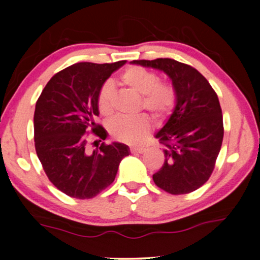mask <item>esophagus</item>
I'll return each mask as SVG.
<instances>
[{
    "label": "esophagus",
    "instance_id": "34e87169",
    "mask_svg": "<svg viewBox=\"0 0 260 260\" xmlns=\"http://www.w3.org/2000/svg\"><path fill=\"white\" fill-rule=\"evenodd\" d=\"M130 151L133 152V154H143L145 151V148H131Z\"/></svg>",
    "mask_w": 260,
    "mask_h": 260
}]
</instances>
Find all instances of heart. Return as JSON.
I'll return each mask as SVG.
<instances>
[{
  "instance_id": "heart-1",
  "label": "heart",
  "mask_w": 260,
  "mask_h": 260,
  "mask_svg": "<svg viewBox=\"0 0 260 260\" xmlns=\"http://www.w3.org/2000/svg\"><path fill=\"white\" fill-rule=\"evenodd\" d=\"M122 86L142 94L141 109L147 110L156 120L168 117L175 109L177 92L170 81L159 80L155 72L141 66H130L118 77ZM99 113L109 118L115 112V91L110 85H103L97 95ZM150 130V120L145 115L117 117L110 123L109 131L115 140L131 145L143 143Z\"/></svg>"
}]
</instances>
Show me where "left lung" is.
I'll return each instance as SVG.
<instances>
[{"instance_id":"obj_1","label":"left lung","mask_w":260,"mask_h":260,"mask_svg":"<svg viewBox=\"0 0 260 260\" xmlns=\"http://www.w3.org/2000/svg\"><path fill=\"white\" fill-rule=\"evenodd\" d=\"M133 62L166 72L177 92L173 115L156 134L165 145V162L152 175L154 182L173 195L197 190L211 177L222 144L223 122L218 94L208 80L187 63L169 58Z\"/></svg>"}]
</instances>
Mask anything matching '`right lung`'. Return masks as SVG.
I'll list each match as a JSON object with an SVG mask.
<instances>
[{
  "mask_svg": "<svg viewBox=\"0 0 260 260\" xmlns=\"http://www.w3.org/2000/svg\"><path fill=\"white\" fill-rule=\"evenodd\" d=\"M124 63H74L55 73L37 101L35 151L48 180L71 198L98 195L115 181L120 161L129 155L122 143L103 142L93 152L87 150L90 134L106 137L104 127L95 123L98 92Z\"/></svg>",
  "mask_w": 260,
  "mask_h": 260,
  "instance_id": "add662e5",
  "label": "right lung"
}]
</instances>
